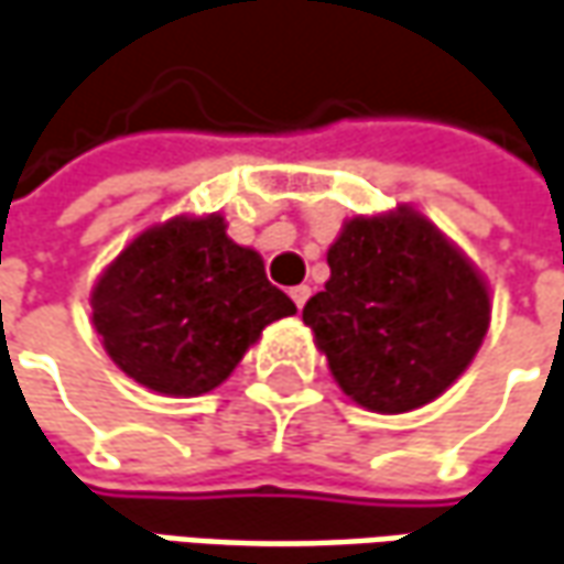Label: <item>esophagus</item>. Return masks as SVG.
I'll use <instances>...</instances> for the list:
<instances>
[{
    "instance_id": "esophagus-1",
    "label": "esophagus",
    "mask_w": 564,
    "mask_h": 564,
    "mask_svg": "<svg viewBox=\"0 0 564 564\" xmlns=\"http://www.w3.org/2000/svg\"><path fill=\"white\" fill-rule=\"evenodd\" d=\"M308 296H312V286H305V283H302V286H293V290H290V299L296 302V308H302V305L308 302Z\"/></svg>"
}]
</instances>
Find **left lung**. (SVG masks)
<instances>
[{
	"label": "left lung",
	"mask_w": 564,
	"mask_h": 564,
	"mask_svg": "<svg viewBox=\"0 0 564 564\" xmlns=\"http://www.w3.org/2000/svg\"><path fill=\"white\" fill-rule=\"evenodd\" d=\"M327 265L302 321L351 401L416 411L469 367L491 324L488 286L429 218L404 206L351 218Z\"/></svg>",
	"instance_id": "8db88e82"
}]
</instances>
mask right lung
Wrapping results in <instances>:
<instances>
[{
  "label": "right lung",
  "mask_w": 564,
  "mask_h": 564,
  "mask_svg": "<svg viewBox=\"0 0 564 564\" xmlns=\"http://www.w3.org/2000/svg\"><path fill=\"white\" fill-rule=\"evenodd\" d=\"M296 314L265 278L262 256L237 247L225 218L148 228L91 290V321L122 373L160 394L213 392L271 321Z\"/></svg>",
  "instance_id": "1"
}]
</instances>
